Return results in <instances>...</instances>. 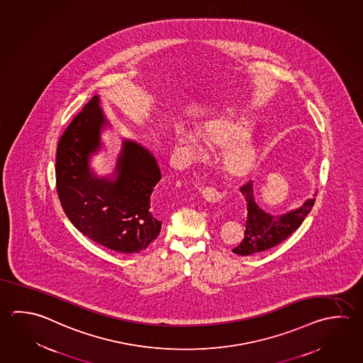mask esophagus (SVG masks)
Returning <instances> with one entry per match:
<instances>
[{
	"label": "esophagus",
	"mask_w": 363,
	"mask_h": 363,
	"mask_svg": "<svg viewBox=\"0 0 363 363\" xmlns=\"http://www.w3.org/2000/svg\"><path fill=\"white\" fill-rule=\"evenodd\" d=\"M202 196L205 198L206 201L216 203L221 198H223V193L218 191L216 188H211V186H206L202 189Z\"/></svg>",
	"instance_id": "34e87169"
}]
</instances>
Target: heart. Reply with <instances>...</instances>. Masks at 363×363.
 Instances as JSON below:
<instances>
[{
	"label": "heart",
	"mask_w": 363,
	"mask_h": 363,
	"mask_svg": "<svg viewBox=\"0 0 363 363\" xmlns=\"http://www.w3.org/2000/svg\"><path fill=\"white\" fill-rule=\"evenodd\" d=\"M251 121L245 116H224L210 120L196 130L202 145L212 150H223L225 172L235 178L250 175L258 164L259 150L256 139L247 133ZM178 150L196 156L201 151L196 138L184 130L175 133Z\"/></svg>",
	"instance_id": "b5f03b06"
}]
</instances>
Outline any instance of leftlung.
Instances as JSON below:
<instances>
[{"instance_id": "1", "label": "left lung", "mask_w": 363, "mask_h": 363, "mask_svg": "<svg viewBox=\"0 0 363 363\" xmlns=\"http://www.w3.org/2000/svg\"><path fill=\"white\" fill-rule=\"evenodd\" d=\"M240 193L247 202V220L243 240L233 250L239 256H251L277 247L297 230L315 205V198H310L296 210L274 216L256 203L252 182L240 186Z\"/></svg>"}]
</instances>
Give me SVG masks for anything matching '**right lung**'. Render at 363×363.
Wrapping results in <instances>:
<instances>
[{"mask_svg": "<svg viewBox=\"0 0 363 363\" xmlns=\"http://www.w3.org/2000/svg\"><path fill=\"white\" fill-rule=\"evenodd\" d=\"M94 96L61 135L56 153V186L72 224L94 243L120 253L143 251L161 230L152 191L161 180L151 152L123 139L113 178H99L91 157L102 147L107 120Z\"/></svg>", "mask_w": 363, "mask_h": 363, "instance_id": "add662e5", "label": "right lung"}]
</instances>
